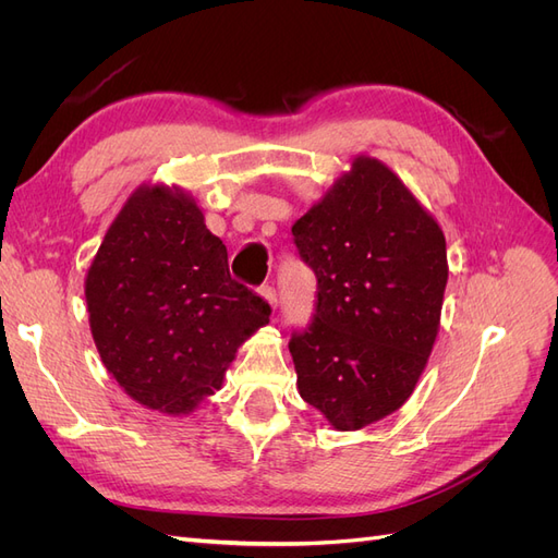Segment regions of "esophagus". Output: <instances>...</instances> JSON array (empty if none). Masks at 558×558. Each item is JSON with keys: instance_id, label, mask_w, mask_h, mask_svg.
I'll use <instances>...</instances> for the list:
<instances>
[{"instance_id": "esophagus-1", "label": "esophagus", "mask_w": 558, "mask_h": 558, "mask_svg": "<svg viewBox=\"0 0 558 558\" xmlns=\"http://www.w3.org/2000/svg\"><path fill=\"white\" fill-rule=\"evenodd\" d=\"M263 298H265V302L269 307H277V302H279V298H277V291H275V286H260V291H258Z\"/></svg>"}]
</instances>
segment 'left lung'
Instances as JSON below:
<instances>
[{"instance_id": "left-lung-1", "label": "left lung", "mask_w": 558, "mask_h": 558, "mask_svg": "<svg viewBox=\"0 0 558 558\" xmlns=\"http://www.w3.org/2000/svg\"><path fill=\"white\" fill-rule=\"evenodd\" d=\"M293 238L316 275L312 324L289 342L300 396L332 428L359 430L402 408L428 363L449 277L442 228L359 156Z\"/></svg>"}]
</instances>
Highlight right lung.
<instances>
[{
  "label": "right lung",
  "mask_w": 558,
  "mask_h": 558,
  "mask_svg": "<svg viewBox=\"0 0 558 558\" xmlns=\"http://www.w3.org/2000/svg\"><path fill=\"white\" fill-rule=\"evenodd\" d=\"M86 302L109 375L172 416L221 388L240 344L272 314L230 277L228 248L195 199L162 183L142 185L116 216L88 267Z\"/></svg>",
  "instance_id": "obj_1"
}]
</instances>
